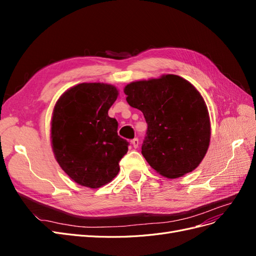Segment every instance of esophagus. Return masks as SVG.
<instances>
[{"instance_id": "1", "label": "esophagus", "mask_w": 256, "mask_h": 256, "mask_svg": "<svg viewBox=\"0 0 256 256\" xmlns=\"http://www.w3.org/2000/svg\"><path fill=\"white\" fill-rule=\"evenodd\" d=\"M131 143H132V145H134V148H136V147L138 146V138H134L132 141H131Z\"/></svg>"}]
</instances>
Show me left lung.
<instances>
[{
    "label": "left lung",
    "instance_id": "left-lung-1",
    "mask_svg": "<svg viewBox=\"0 0 256 256\" xmlns=\"http://www.w3.org/2000/svg\"><path fill=\"white\" fill-rule=\"evenodd\" d=\"M124 92L147 122L142 154L150 166L168 178L198 168L210 141V122L196 88L180 76L166 74L132 82Z\"/></svg>",
    "mask_w": 256,
    "mask_h": 256
}]
</instances>
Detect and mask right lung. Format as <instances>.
Wrapping results in <instances>:
<instances>
[{"label":"right lung","instance_id":"right-lung-1","mask_svg":"<svg viewBox=\"0 0 256 256\" xmlns=\"http://www.w3.org/2000/svg\"><path fill=\"white\" fill-rule=\"evenodd\" d=\"M118 95L110 84L81 83L68 90L54 106V154L64 172L84 187L110 182L128 152L129 142L118 134V120L108 115Z\"/></svg>","mask_w":256,"mask_h":256}]
</instances>
